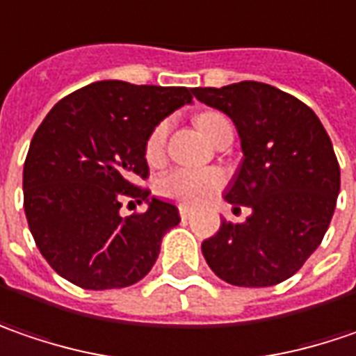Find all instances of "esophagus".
<instances>
[{"instance_id": "obj_1", "label": "esophagus", "mask_w": 356, "mask_h": 356, "mask_svg": "<svg viewBox=\"0 0 356 356\" xmlns=\"http://www.w3.org/2000/svg\"><path fill=\"white\" fill-rule=\"evenodd\" d=\"M178 212H180V218H182V220H188V218L192 216V210H190L186 204L178 206Z\"/></svg>"}]
</instances>
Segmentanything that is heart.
Returning <instances> with one entry per match:
<instances>
[{"label": "heart", "instance_id": "obj_1", "mask_svg": "<svg viewBox=\"0 0 356 356\" xmlns=\"http://www.w3.org/2000/svg\"><path fill=\"white\" fill-rule=\"evenodd\" d=\"M196 126L198 130L204 134L208 140L216 142L218 134L222 132L230 122L218 114V112H202L196 116ZM168 122L158 124L146 140V160L150 164H158L164 158L166 152V140H168ZM224 186V176L218 170H190V168H176L164 174L156 190L160 196L176 200L180 204L198 206L212 198L220 188Z\"/></svg>", "mask_w": 356, "mask_h": 356}]
</instances>
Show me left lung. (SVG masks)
Masks as SVG:
<instances>
[{"instance_id":"obj_1","label":"left lung","mask_w":356,"mask_h":356,"mask_svg":"<svg viewBox=\"0 0 356 356\" xmlns=\"http://www.w3.org/2000/svg\"><path fill=\"white\" fill-rule=\"evenodd\" d=\"M194 96L234 122L244 160L224 198L252 208L246 222L224 218L202 254L228 284H278L302 268L332 218L341 170L329 134L307 104L268 83L196 88Z\"/></svg>"}]
</instances>
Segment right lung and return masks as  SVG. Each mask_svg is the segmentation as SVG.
<instances>
[{
	"mask_svg": "<svg viewBox=\"0 0 356 356\" xmlns=\"http://www.w3.org/2000/svg\"><path fill=\"white\" fill-rule=\"evenodd\" d=\"M194 90L106 80L60 99L35 130L24 164L26 218L47 264L88 291L124 289L148 275L178 208L152 198L122 218V202H142L150 174L146 140Z\"/></svg>",
	"mask_w": 356,
	"mask_h": 356,
	"instance_id": "obj_1",
	"label": "right lung"
}]
</instances>
